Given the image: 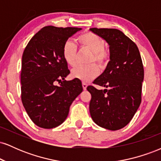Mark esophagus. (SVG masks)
Returning a JSON list of instances; mask_svg holds the SVG:
<instances>
[{
    "label": "esophagus",
    "mask_w": 161,
    "mask_h": 161,
    "mask_svg": "<svg viewBox=\"0 0 161 161\" xmlns=\"http://www.w3.org/2000/svg\"><path fill=\"white\" fill-rule=\"evenodd\" d=\"M87 86H88V85H87L86 83L82 82V88H83V89H84V90H86Z\"/></svg>",
    "instance_id": "34e87169"
}]
</instances>
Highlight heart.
<instances>
[{
	"label": "heart",
	"instance_id": "obj_1",
	"mask_svg": "<svg viewBox=\"0 0 161 161\" xmlns=\"http://www.w3.org/2000/svg\"><path fill=\"white\" fill-rule=\"evenodd\" d=\"M79 42L85 48L92 51L89 63L97 62L101 68H104L109 60V53L105 50L104 40L94 32H86L79 36ZM62 54L64 60L69 66H73L76 63L77 47L72 41L68 40L64 44ZM99 68L96 64L77 66L71 70V77L87 82L97 77Z\"/></svg>",
	"mask_w": 161,
	"mask_h": 161
}]
</instances>
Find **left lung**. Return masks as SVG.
<instances>
[{
    "label": "left lung",
    "mask_w": 161,
    "mask_h": 161,
    "mask_svg": "<svg viewBox=\"0 0 161 161\" xmlns=\"http://www.w3.org/2000/svg\"><path fill=\"white\" fill-rule=\"evenodd\" d=\"M90 31L107 42L110 61L94 84L106 88L98 90L87 87L91 93V116L97 125L109 130L125 126L142 101L144 68L137 45L123 32L116 29L92 28Z\"/></svg>",
    "instance_id": "left-lung-1"
}]
</instances>
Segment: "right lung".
Listing matches in <instances>:
<instances>
[{
	"label": "right lung",
	"mask_w": 161,
	"mask_h": 161,
	"mask_svg": "<svg viewBox=\"0 0 161 161\" xmlns=\"http://www.w3.org/2000/svg\"><path fill=\"white\" fill-rule=\"evenodd\" d=\"M81 29L45 26L31 38L24 50L22 102L32 121L41 128L52 129L62 124L70 105L82 92L79 80H65L69 70L62 54L64 44Z\"/></svg>",
	"instance_id": "1"
}]
</instances>
